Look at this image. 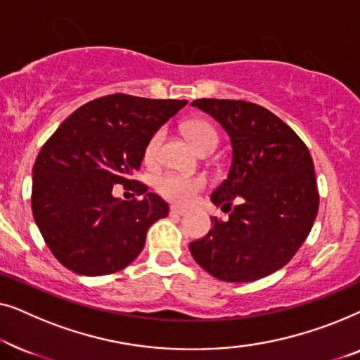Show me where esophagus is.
<instances>
[{"instance_id": "obj_1", "label": "esophagus", "mask_w": 360, "mask_h": 360, "mask_svg": "<svg viewBox=\"0 0 360 360\" xmlns=\"http://www.w3.org/2000/svg\"><path fill=\"white\" fill-rule=\"evenodd\" d=\"M186 211L184 208H180V206H170V214H175V216H184Z\"/></svg>"}]
</instances>
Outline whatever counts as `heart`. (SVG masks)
I'll return each mask as SVG.
<instances>
[{"label":"heart","instance_id":"obj_1","mask_svg":"<svg viewBox=\"0 0 360 360\" xmlns=\"http://www.w3.org/2000/svg\"><path fill=\"white\" fill-rule=\"evenodd\" d=\"M184 132L188 137V141L193 144L200 152L208 149V147H216L218 144V132L210 122L193 120L184 124ZM162 131H157L147 141L144 149L146 162H154L159 147L162 142ZM208 180L203 175H179V174H165L157 180V190L167 200L174 201L179 205H188L195 198L196 193H200L205 188Z\"/></svg>","mask_w":360,"mask_h":360}]
</instances>
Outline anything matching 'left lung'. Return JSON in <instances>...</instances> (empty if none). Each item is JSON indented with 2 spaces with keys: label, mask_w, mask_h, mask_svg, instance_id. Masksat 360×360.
<instances>
[{
  "label": "left lung",
  "mask_w": 360,
  "mask_h": 360,
  "mask_svg": "<svg viewBox=\"0 0 360 360\" xmlns=\"http://www.w3.org/2000/svg\"><path fill=\"white\" fill-rule=\"evenodd\" d=\"M191 105L224 127L233 162L211 193L228 221L190 244L200 267L224 282H254L297 254L318 214L319 195L308 147L292 127L255 103L201 98Z\"/></svg>",
  "instance_id": "1"
}]
</instances>
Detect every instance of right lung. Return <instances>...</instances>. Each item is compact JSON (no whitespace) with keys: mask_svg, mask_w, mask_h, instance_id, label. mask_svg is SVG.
<instances>
[{"mask_svg":"<svg viewBox=\"0 0 360 360\" xmlns=\"http://www.w3.org/2000/svg\"><path fill=\"white\" fill-rule=\"evenodd\" d=\"M186 100L115 93L73 111L39 152L32 169V214L63 267L95 277L124 269L141 254L147 229L169 205L132 179L147 141ZM115 184L141 199L112 195Z\"/></svg>","mask_w":360,"mask_h":360,"instance_id":"right-lung-1","label":"right lung"}]
</instances>
